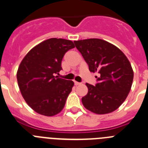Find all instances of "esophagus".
I'll list each match as a JSON object with an SVG mask.
<instances>
[{
	"label": "esophagus",
	"mask_w": 148,
	"mask_h": 148,
	"mask_svg": "<svg viewBox=\"0 0 148 148\" xmlns=\"http://www.w3.org/2000/svg\"><path fill=\"white\" fill-rule=\"evenodd\" d=\"M80 84H81V83H80V82H76V81H74V84H75L76 86H77V85H79Z\"/></svg>",
	"instance_id": "1"
}]
</instances>
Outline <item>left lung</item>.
<instances>
[{
    "label": "left lung",
    "instance_id": "left-lung-1",
    "mask_svg": "<svg viewBox=\"0 0 148 148\" xmlns=\"http://www.w3.org/2000/svg\"><path fill=\"white\" fill-rule=\"evenodd\" d=\"M92 72H97L95 85L86 84L88 92L82 98L87 110L106 114L116 110L126 100L132 84L134 73L124 53L100 39L74 41Z\"/></svg>",
    "mask_w": 148,
    "mask_h": 148
}]
</instances>
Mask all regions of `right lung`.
Returning <instances> with one entry per match:
<instances>
[{
    "instance_id": "obj_1",
    "label": "right lung",
    "mask_w": 148,
    "mask_h": 148,
    "mask_svg": "<svg viewBox=\"0 0 148 148\" xmlns=\"http://www.w3.org/2000/svg\"><path fill=\"white\" fill-rule=\"evenodd\" d=\"M74 48L71 40L51 38L33 48L21 61L16 77L21 95L31 108L46 116L60 113L74 82L58 78L63 57Z\"/></svg>"
}]
</instances>
